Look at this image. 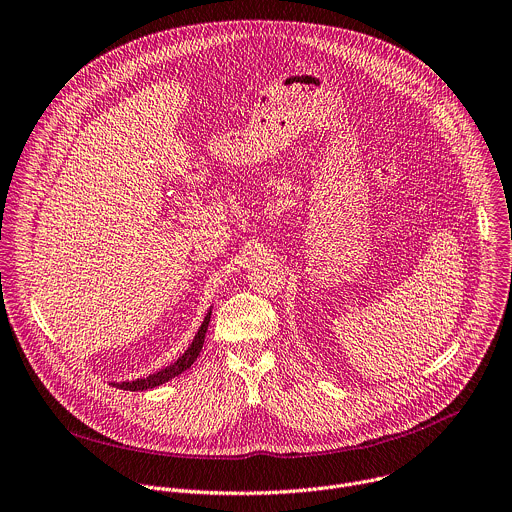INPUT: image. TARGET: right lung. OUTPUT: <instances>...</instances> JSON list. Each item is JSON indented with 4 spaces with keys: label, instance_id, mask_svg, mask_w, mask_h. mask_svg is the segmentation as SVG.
<instances>
[{
    "label": "right lung",
    "instance_id": "obj_1",
    "mask_svg": "<svg viewBox=\"0 0 512 512\" xmlns=\"http://www.w3.org/2000/svg\"><path fill=\"white\" fill-rule=\"evenodd\" d=\"M209 321H211V311L205 315V321L201 323V327H199V331H197V335H195V339H193V344L189 346V350H187V352H185V354H183L175 364H170V366L162 368L160 372L150 374V376H146V378L132 380V382H120V384H114V386H116V388H120V390L142 392V390L156 388V386H160V384H164V382H168V380L177 378V376H179V374H183L185 370H189V368L195 364V360L199 358L201 350H203V344H205V333H207Z\"/></svg>",
    "mask_w": 512,
    "mask_h": 512
}]
</instances>
